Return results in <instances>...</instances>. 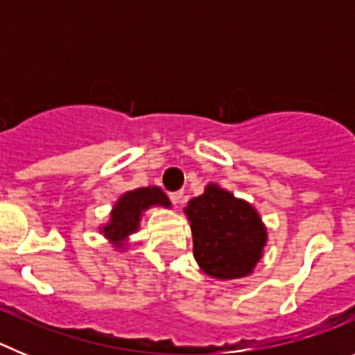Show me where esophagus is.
I'll return each mask as SVG.
<instances>
[{
    "label": "esophagus",
    "mask_w": 355,
    "mask_h": 355,
    "mask_svg": "<svg viewBox=\"0 0 355 355\" xmlns=\"http://www.w3.org/2000/svg\"><path fill=\"white\" fill-rule=\"evenodd\" d=\"M168 197H171L172 205L178 206L181 202V199H183V193H181V192H172V193H168Z\"/></svg>",
    "instance_id": "34e87169"
}]
</instances>
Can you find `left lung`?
Segmentation results:
<instances>
[{
  "mask_svg": "<svg viewBox=\"0 0 355 355\" xmlns=\"http://www.w3.org/2000/svg\"><path fill=\"white\" fill-rule=\"evenodd\" d=\"M184 215L200 270L224 281L252 274L266 245V227L247 200L209 183L202 196L188 200Z\"/></svg>",
  "mask_w": 355,
  "mask_h": 355,
  "instance_id": "1",
  "label": "left lung"
}]
</instances>
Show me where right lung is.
Returning <instances> with one entry per match:
<instances>
[{
    "instance_id": "add662e5",
    "label": "right lung",
    "mask_w": 355,
    "mask_h": 355,
    "mask_svg": "<svg viewBox=\"0 0 355 355\" xmlns=\"http://www.w3.org/2000/svg\"><path fill=\"white\" fill-rule=\"evenodd\" d=\"M150 206H165L171 208V200L158 187L137 188L121 196L110 213L108 224L101 227V233L108 238L115 247L121 249L128 236L139 231L140 218Z\"/></svg>"
}]
</instances>
